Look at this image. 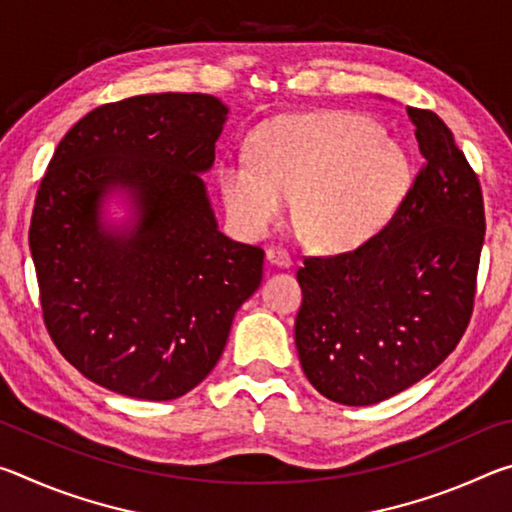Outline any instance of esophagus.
Wrapping results in <instances>:
<instances>
[{"instance_id":"obj_1","label":"esophagus","mask_w":512,"mask_h":512,"mask_svg":"<svg viewBox=\"0 0 512 512\" xmlns=\"http://www.w3.org/2000/svg\"><path fill=\"white\" fill-rule=\"evenodd\" d=\"M266 262L271 264V266H275V268H291L289 253H287V250L277 248V246L266 250Z\"/></svg>"}]
</instances>
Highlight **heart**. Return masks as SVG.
Wrapping results in <instances>:
<instances>
[{
    "instance_id": "heart-1",
    "label": "heart",
    "mask_w": 512,
    "mask_h": 512,
    "mask_svg": "<svg viewBox=\"0 0 512 512\" xmlns=\"http://www.w3.org/2000/svg\"><path fill=\"white\" fill-rule=\"evenodd\" d=\"M413 183L409 151L354 112L268 121L253 137V158L219 167L225 205L241 228L264 232L293 203L300 237L323 253H350L377 239Z\"/></svg>"
}]
</instances>
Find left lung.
<instances>
[{
  "instance_id": "8db88e82",
  "label": "left lung",
  "mask_w": 512,
  "mask_h": 512,
  "mask_svg": "<svg viewBox=\"0 0 512 512\" xmlns=\"http://www.w3.org/2000/svg\"><path fill=\"white\" fill-rule=\"evenodd\" d=\"M424 167L370 244L307 257L296 348L327 400L370 406L443 363L472 316L485 235L481 187L436 112L406 106Z\"/></svg>"
}]
</instances>
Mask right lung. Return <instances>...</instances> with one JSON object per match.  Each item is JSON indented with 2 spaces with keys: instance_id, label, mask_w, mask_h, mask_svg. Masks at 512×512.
<instances>
[{
  "instance_id": "1",
  "label": "right lung",
  "mask_w": 512,
  "mask_h": 512,
  "mask_svg": "<svg viewBox=\"0 0 512 512\" xmlns=\"http://www.w3.org/2000/svg\"><path fill=\"white\" fill-rule=\"evenodd\" d=\"M230 108L142 94L60 140L29 230L45 323L94 384L135 400L192 391L221 359L264 250L225 237L203 173Z\"/></svg>"
}]
</instances>
